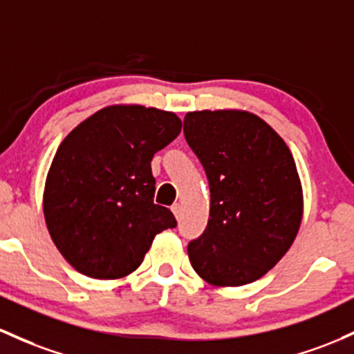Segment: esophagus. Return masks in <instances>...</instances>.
Returning a JSON list of instances; mask_svg holds the SVG:
<instances>
[{"label":"esophagus","instance_id":"obj_1","mask_svg":"<svg viewBox=\"0 0 354 354\" xmlns=\"http://www.w3.org/2000/svg\"><path fill=\"white\" fill-rule=\"evenodd\" d=\"M171 212L174 213V216H176V218H180V215H181V205H180V203H174L173 207H171Z\"/></svg>","mask_w":354,"mask_h":354}]
</instances>
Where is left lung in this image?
<instances>
[{
    "label": "left lung",
    "instance_id": "left-lung-1",
    "mask_svg": "<svg viewBox=\"0 0 354 354\" xmlns=\"http://www.w3.org/2000/svg\"><path fill=\"white\" fill-rule=\"evenodd\" d=\"M185 138L209 185V218L188 245L189 262L216 287L266 275L296 240L304 196L284 139L259 115L239 109L193 111Z\"/></svg>",
    "mask_w": 354,
    "mask_h": 354
}]
</instances>
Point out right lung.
Wrapping results in <instances>:
<instances>
[{
	"label": "right lung",
	"instance_id": "obj_1",
	"mask_svg": "<svg viewBox=\"0 0 354 354\" xmlns=\"http://www.w3.org/2000/svg\"><path fill=\"white\" fill-rule=\"evenodd\" d=\"M181 133L174 112L114 104L88 115L58 146L44 189L48 234L64 259L92 279H122L154 236L176 227L154 203L151 161Z\"/></svg>",
	"mask_w": 354,
	"mask_h": 354
}]
</instances>
